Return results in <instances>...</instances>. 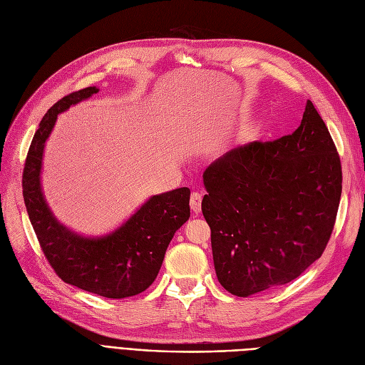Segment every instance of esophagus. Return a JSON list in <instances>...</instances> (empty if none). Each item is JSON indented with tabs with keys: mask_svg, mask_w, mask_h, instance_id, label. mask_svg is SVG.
<instances>
[{
	"mask_svg": "<svg viewBox=\"0 0 365 365\" xmlns=\"http://www.w3.org/2000/svg\"><path fill=\"white\" fill-rule=\"evenodd\" d=\"M190 207L197 214L202 210V195L199 192H193L190 196Z\"/></svg>",
	"mask_w": 365,
	"mask_h": 365,
	"instance_id": "34e87169",
	"label": "esophagus"
}]
</instances>
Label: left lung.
I'll use <instances>...</instances> for the list:
<instances>
[{"label":"left lung","mask_w":365,"mask_h":365,"mask_svg":"<svg viewBox=\"0 0 365 365\" xmlns=\"http://www.w3.org/2000/svg\"><path fill=\"white\" fill-rule=\"evenodd\" d=\"M217 279L237 297L295 280L322 256L341 196L337 148L307 100L301 125L227 151L203 172Z\"/></svg>","instance_id":"left-lung-1"}]
</instances>
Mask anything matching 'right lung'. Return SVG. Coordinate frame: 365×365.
<instances>
[{
	"label": "right lung",
	"mask_w": 365,
	"mask_h": 365,
	"mask_svg": "<svg viewBox=\"0 0 365 365\" xmlns=\"http://www.w3.org/2000/svg\"><path fill=\"white\" fill-rule=\"evenodd\" d=\"M97 93V86L71 93L43 116L24 168V200L41 250L58 277L86 292L121 299L143 292L155 280L175 232L190 217V188L151 196L103 237H85L58 220L41 190L45 145L58 115Z\"/></svg>",
	"instance_id": "right-lung-1"
}]
</instances>
